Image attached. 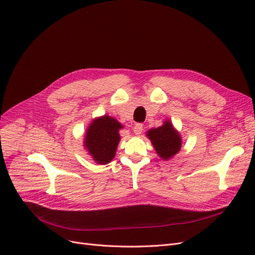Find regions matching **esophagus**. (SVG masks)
Masks as SVG:
<instances>
[{
	"instance_id": "1",
	"label": "esophagus",
	"mask_w": 255,
	"mask_h": 255,
	"mask_svg": "<svg viewBox=\"0 0 255 255\" xmlns=\"http://www.w3.org/2000/svg\"><path fill=\"white\" fill-rule=\"evenodd\" d=\"M142 130H143V127L141 123H136L133 128V132L135 135H140L142 133Z\"/></svg>"
}]
</instances>
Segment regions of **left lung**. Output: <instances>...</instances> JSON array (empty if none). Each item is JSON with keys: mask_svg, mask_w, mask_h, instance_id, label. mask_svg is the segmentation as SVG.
<instances>
[{"mask_svg": "<svg viewBox=\"0 0 255 255\" xmlns=\"http://www.w3.org/2000/svg\"><path fill=\"white\" fill-rule=\"evenodd\" d=\"M146 137L151 140L158 156L165 160L171 158L181 149V136L174 129L172 123L168 120L161 127L149 129L146 132Z\"/></svg>", "mask_w": 255, "mask_h": 255, "instance_id": "obj_1", "label": "left lung"}]
</instances>
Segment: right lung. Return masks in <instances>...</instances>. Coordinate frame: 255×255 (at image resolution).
Segmentation results:
<instances>
[{
    "instance_id": "right-lung-1",
    "label": "right lung",
    "mask_w": 255,
    "mask_h": 255,
    "mask_svg": "<svg viewBox=\"0 0 255 255\" xmlns=\"http://www.w3.org/2000/svg\"><path fill=\"white\" fill-rule=\"evenodd\" d=\"M122 128L119 121L110 116H102L90 123L84 145L96 163L105 165L113 160L120 141L119 129Z\"/></svg>"
}]
</instances>
